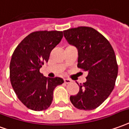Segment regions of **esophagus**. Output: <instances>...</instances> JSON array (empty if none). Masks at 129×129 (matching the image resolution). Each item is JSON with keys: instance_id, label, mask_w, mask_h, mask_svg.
Returning a JSON list of instances; mask_svg holds the SVG:
<instances>
[{"instance_id": "1", "label": "esophagus", "mask_w": 129, "mask_h": 129, "mask_svg": "<svg viewBox=\"0 0 129 129\" xmlns=\"http://www.w3.org/2000/svg\"><path fill=\"white\" fill-rule=\"evenodd\" d=\"M71 80H69V79H64V83L66 84H69V83H71Z\"/></svg>"}]
</instances>
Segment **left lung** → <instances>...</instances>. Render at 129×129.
Listing matches in <instances>:
<instances>
[{
	"instance_id": "obj_1",
	"label": "left lung",
	"mask_w": 129,
	"mask_h": 129,
	"mask_svg": "<svg viewBox=\"0 0 129 129\" xmlns=\"http://www.w3.org/2000/svg\"><path fill=\"white\" fill-rule=\"evenodd\" d=\"M66 40L78 52L77 67L88 72L86 81L77 84L80 91L71 96L77 109L91 110L98 108L110 96L117 77L115 52L108 40L91 27L80 26L63 31Z\"/></svg>"
}]
</instances>
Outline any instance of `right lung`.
<instances>
[{
  "instance_id": "add662e5",
  "label": "right lung",
  "mask_w": 129,
  "mask_h": 129,
  "mask_svg": "<svg viewBox=\"0 0 129 129\" xmlns=\"http://www.w3.org/2000/svg\"><path fill=\"white\" fill-rule=\"evenodd\" d=\"M62 38V31L33 32L19 43L12 56V86L21 102L32 110L48 108L56 86L63 83L61 77H46L40 73V68L48 62L52 50Z\"/></svg>"
}]
</instances>
